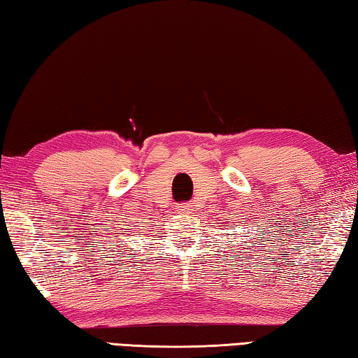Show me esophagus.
<instances>
[{"label": "esophagus", "mask_w": 358, "mask_h": 358, "mask_svg": "<svg viewBox=\"0 0 358 358\" xmlns=\"http://www.w3.org/2000/svg\"><path fill=\"white\" fill-rule=\"evenodd\" d=\"M193 206H195V204H193L192 201L180 203V204H179V213H182V214H190L192 210H193Z\"/></svg>", "instance_id": "1"}]
</instances>
